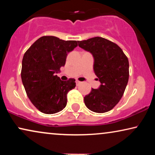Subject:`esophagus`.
<instances>
[{
  "instance_id": "obj_1",
  "label": "esophagus",
  "mask_w": 155,
  "mask_h": 155,
  "mask_svg": "<svg viewBox=\"0 0 155 155\" xmlns=\"http://www.w3.org/2000/svg\"><path fill=\"white\" fill-rule=\"evenodd\" d=\"M76 84H77V85H79L80 84H81L82 83V82H80V81H79V80H76Z\"/></svg>"
}]
</instances>
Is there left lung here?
I'll return each mask as SVG.
<instances>
[{
	"mask_svg": "<svg viewBox=\"0 0 155 155\" xmlns=\"http://www.w3.org/2000/svg\"><path fill=\"white\" fill-rule=\"evenodd\" d=\"M78 46L94 57V71L101 85L84 97L86 107L96 113L111 110L124 95L129 78V62L117 44L96 37L78 41Z\"/></svg>",
	"mask_w": 155,
	"mask_h": 155,
	"instance_id": "obj_1",
	"label": "left lung"
}]
</instances>
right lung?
Returning a JSON list of instances; mask_svg holds the SVG:
<instances>
[{"mask_svg": "<svg viewBox=\"0 0 155 155\" xmlns=\"http://www.w3.org/2000/svg\"><path fill=\"white\" fill-rule=\"evenodd\" d=\"M78 42L44 36L25 53L21 71L22 84L29 100L42 113L56 114L66 106L67 94L75 88V80L63 81L55 73L64 66L68 54Z\"/></svg>", "mask_w": 155, "mask_h": 155, "instance_id": "right-lung-1", "label": "right lung"}]
</instances>
